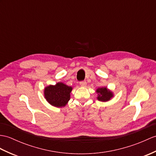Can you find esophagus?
Segmentation results:
<instances>
[{"label":"esophagus","instance_id":"1","mask_svg":"<svg viewBox=\"0 0 156 156\" xmlns=\"http://www.w3.org/2000/svg\"><path fill=\"white\" fill-rule=\"evenodd\" d=\"M80 85L81 86H86V81H81L80 82Z\"/></svg>","mask_w":156,"mask_h":156}]
</instances>
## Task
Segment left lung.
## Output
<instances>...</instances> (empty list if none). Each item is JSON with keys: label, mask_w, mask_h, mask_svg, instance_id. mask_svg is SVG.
<instances>
[{"label": "left lung", "mask_w": 156, "mask_h": 156, "mask_svg": "<svg viewBox=\"0 0 156 156\" xmlns=\"http://www.w3.org/2000/svg\"><path fill=\"white\" fill-rule=\"evenodd\" d=\"M96 92L98 94L97 99L99 101H101V102H107L114 96L112 92L108 90L106 87L98 88L96 90Z\"/></svg>", "instance_id": "8db88e82"}]
</instances>
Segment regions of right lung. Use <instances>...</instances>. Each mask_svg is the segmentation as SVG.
<instances>
[{
    "mask_svg": "<svg viewBox=\"0 0 156 156\" xmlns=\"http://www.w3.org/2000/svg\"><path fill=\"white\" fill-rule=\"evenodd\" d=\"M72 88L62 82L56 85H50L44 88V98L52 106L60 108L67 104L70 98V92Z\"/></svg>",
    "mask_w": 156,
    "mask_h": 156,
    "instance_id": "right-lung-1",
    "label": "right lung"
}]
</instances>
